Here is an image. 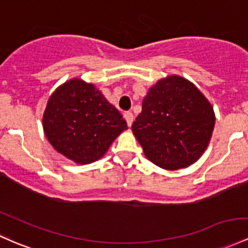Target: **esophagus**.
Wrapping results in <instances>:
<instances>
[{"label": "esophagus", "mask_w": 248, "mask_h": 248, "mask_svg": "<svg viewBox=\"0 0 248 248\" xmlns=\"http://www.w3.org/2000/svg\"><path fill=\"white\" fill-rule=\"evenodd\" d=\"M124 119H126L127 124H128V126H132L133 119H134V116H133V114L130 113V111H126V113L124 114Z\"/></svg>", "instance_id": "34e87169"}]
</instances>
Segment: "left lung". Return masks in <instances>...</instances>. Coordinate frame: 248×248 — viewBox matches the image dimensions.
<instances>
[{
    "label": "left lung",
    "mask_w": 248,
    "mask_h": 248,
    "mask_svg": "<svg viewBox=\"0 0 248 248\" xmlns=\"http://www.w3.org/2000/svg\"><path fill=\"white\" fill-rule=\"evenodd\" d=\"M214 122L213 108L199 89L173 75L149 89L132 130L153 164L174 170L199 159Z\"/></svg>",
    "instance_id": "1"
}]
</instances>
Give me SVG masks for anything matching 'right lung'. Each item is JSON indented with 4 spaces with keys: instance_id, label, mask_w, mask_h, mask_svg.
<instances>
[{
    "instance_id": "obj_1",
    "label": "right lung",
    "mask_w": 248,
    "mask_h": 248,
    "mask_svg": "<svg viewBox=\"0 0 248 248\" xmlns=\"http://www.w3.org/2000/svg\"><path fill=\"white\" fill-rule=\"evenodd\" d=\"M42 121L51 146L78 164L96 161L120 133L127 129L120 111L101 92L78 78L56 89Z\"/></svg>"
}]
</instances>
